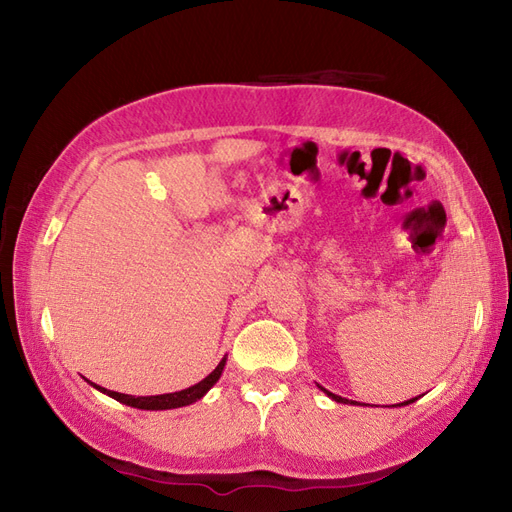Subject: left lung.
<instances>
[{
	"label": "left lung",
	"instance_id": "8db88e82",
	"mask_svg": "<svg viewBox=\"0 0 512 512\" xmlns=\"http://www.w3.org/2000/svg\"><path fill=\"white\" fill-rule=\"evenodd\" d=\"M322 389V386H320ZM324 393H327L333 401H337V404H354V401H348V399H344V397H339V395H335V393H331V391H327V389H322ZM412 401H416V397L414 399H408V401H404V404H397V406H408V404H412Z\"/></svg>",
	"mask_w": 512,
	"mask_h": 512
}]
</instances>
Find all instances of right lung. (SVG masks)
I'll return each instance as SVG.
<instances>
[{"label":"right lung","mask_w":512,"mask_h":512,"mask_svg":"<svg viewBox=\"0 0 512 512\" xmlns=\"http://www.w3.org/2000/svg\"><path fill=\"white\" fill-rule=\"evenodd\" d=\"M224 365H226V356L220 361V365L215 367L211 374L200 380L198 384L190 386V389H183V391H177V393H166V395H151V397H134V395H126V393H115V391H106L102 389V386L94 384L98 391L106 393L108 397H113L117 401H121V404L126 406H132V408H138V410H170V408H181V406H190L194 404V401H198L200 397H205V393L211 389V386L220 380L222 371H224Z\"/></svg>","instance_id":"obj_1"}]
</instances>
